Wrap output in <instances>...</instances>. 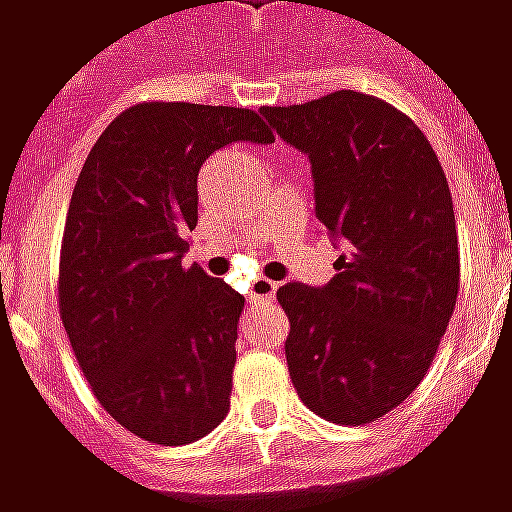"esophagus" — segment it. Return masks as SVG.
Masks as SVG:
<instances>
[{
	"instance_id": "esophagus-1",
	"label": "esophagus",
	"mask_w": 512,
	"mask_h": 512,
	"mask_svg": "<svg viewBox=\"0 0 512 512\" xmlns=\"http://www.w3.org/2000/svg\"><path fill=\"white\" fill-rule=\"evenodd\" d=\"M277 288H279V282H271V279L266 277H257L255 282H252V288H249V299L252 301L274 299V296H277Z\"/></svg>"
}]
</instances>
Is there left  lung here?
<instances>
[{
  "label": "left lung",
  "instance_id": "1",
  "mask_svg": "<svg viewBox=\"0 0 512 512\" xmlns=\"http://www.w3.org/2000/svg\"><path fill=\"white\" fill-rule=\"evenodd\" d=\"M260 115L310 158L315 216L343 244L321 288L277 290L285 356L304 406L365 425L406 400L428 373L458 299V233L444 169L403 112L337 90Z\"/></svg>",
  "mask_w": 512,
  "mask_h": 512
}]
</instances>
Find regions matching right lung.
<instances>
[{
	"mask_svg": "<svg viewBox=\"0 0 512 512\" xmlns=\"http://www.w3.org/2000/svg\"><path fill=\"white\" fill-rule=\"evenodd\" d=\"M233 142L274 134L252 109L136 104L95 142L68 205L60 315L73 354L101 406L164 447L230 411L244 296L183 255L200 167Z\"/></svg>",
	"mask_w": 512,
	"mask_h": 512,
	"instance_id": "obj_1",
	"label": "right lung"
}]
</instances>
